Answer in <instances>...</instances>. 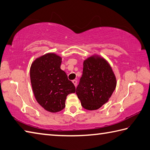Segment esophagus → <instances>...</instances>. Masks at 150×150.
I'll return each mask as SVG.
<instances>
[{
    "mask_svg": "<svg viewBox=\"0 0 150 150\" xmlns=\"http://www.w3.org/2000/svg\"><path fill=\"white\" fill-rule=\"evenodd\" d=\"M72 82H73V83L74 84V85L75 86H77V81H76V80H73L72 81Z\"/></svg>",
    "mask_w": 150,
    "mask_h": 150,
    "instance_id": "1",
    "label": "esophagus"
}]
</instances>
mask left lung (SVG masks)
Masks as SVG:
<instances>
[{
	"mask_svg": "<svg viewBox=\"0 0 150 150\" xmlns=\"http://www.w3.org/2000/svg\"><path fill=\"white\" fill-rule=\"evenodd\" d=\"M116 83L115 74L106 59L98 54L87 58L76 89L82 107L89 110L101 107L112 96Z\"/></svg>",
	"mask_w": 150,
	"mask_h": 150,
	"instance_id": "obj_1",
	"label": "left lung"
}]
</instances>
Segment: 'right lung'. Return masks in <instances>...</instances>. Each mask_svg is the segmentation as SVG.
Here are the masks:
<instances>
[{
    "label": "right lung",
    "mask_w": 150,
    "mask_h": 150,
    "mask_svg": "<svg viewBox=\"0 0 150 150\" xmlns=\"http://www.w3.org/2000/svg\"><path fill=\"white\" fill-rule=\"evenodd\" d=\"M61 63V57L49 52L36 58L30 66V81L35 98L41 107L50 112L63 110L67 96L75 92L74 84L60 69Z\"/></svg>",
    "instance_id": "1"
}]
</instances>
